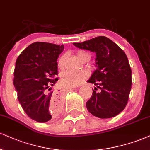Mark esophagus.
<instances>
[{
    "label": "esophagus",
    "instance_id": "obj_1",
    "mask_svg": "<svg viewBox=\"0 0 150 150\" xmlns=\"http://www.w3.org/2000/svg\"><path fill=\"white\" fill-rule=\"evenodd\" d=\"M74 88H70V90H74Z\"/></svg>",
    "mask_w": 150,
    "mask_h": 150
}]
</instances>
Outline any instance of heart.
Listing matches in <instances>:
<instances>
[{
    "instance_id": "obj_1",
    "label": "heart",
    "mask_w": 150,
    "mask_h": 150,
    "mask_svg": "<svg viewBox=\"0 0 150 150\" xmlns=\"http://www.w3.org/2000/svg\"><path fill=\"white\" fill-rule=\"evenodd\" d=\"M77 55L81 61L85 60L86 58H90L89 53L83 51H79ZM65 60L66 55L64 54H62L59 57L58 62H57L59 69H63ZM87 77H88V74L85 71H65L62 73L60 79L61 82L64 86L67 87H76L82 83L87 79Z\"/></svg>"
}]
</instances>
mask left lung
<instances>
[{
  "label": "left lung",
  "mask_w": 150,
  "mask_h": 150,
  "mask_svg": "<svg viewBox=\"0 0 150 150\" xmlns=\"http://www.w3.org/2000/svg\"><path fill=\"white\" fill-rule=\"evenodd\" d=\"M73 44L81 49L95 52L97 56V69L88 81L96 87L86 102L87 109L97 117H115L127 106L132 88V69L126 54L104 36ZM98 88L99 92H96Z\"/></svg>",
  "instance_id": "left-lung-1"
}]
</instances>
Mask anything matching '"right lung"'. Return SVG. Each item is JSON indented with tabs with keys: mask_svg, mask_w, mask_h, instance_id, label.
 I'll use <instances>...</instances> for the list:
<instances>
[{
	"mask_svg": "<svg viewBox=\"0 0 150 150\" xmlns=\"http://www.w3.org/2000/svg\"><path fill=\"white\" fill-rule=\"evenodd\" d=\"M63 50L64 45L34 42L16 59L14 86L18 101L28 116L38 122H48L60 110L62 102L57 93L47 90L58 80L57 59Z\"/></svg>",
	"mask_w": 150,
	"mask_h": 150,
	"instance_id": "1",
	"label": "right lung"
}]
</instances>
